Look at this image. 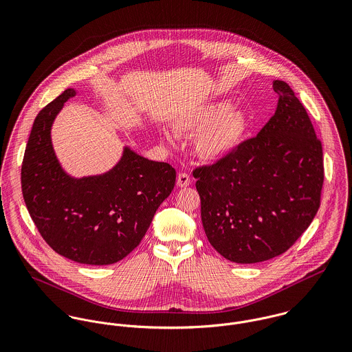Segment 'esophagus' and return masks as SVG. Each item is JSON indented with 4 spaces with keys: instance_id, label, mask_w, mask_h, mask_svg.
<instances>
[{
    "instance_id": "obj_1",
    "label": "esophagus",
    "mask_w": 352,
    "mask_h": 352,
    "mask_svg": "<svg viewBox=\"0 0 352 352\" xmlns=\"http://www.w3.org/2000/svg\"><path fill=\"white\" fill-rule=\"evenodd\" d=\"M191 184V179H190V175L186 173V172H180L177 175V186L179 187H188Z\"/></svg>"
}]
</instances>
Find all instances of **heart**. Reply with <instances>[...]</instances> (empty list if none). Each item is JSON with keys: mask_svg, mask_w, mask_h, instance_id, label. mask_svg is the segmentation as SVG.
Listing matches in <instances>:
<instances>
[{"mask_svg": "<svg viewBox=\"0 0 352 352\" xmlns=\"http://www.w3.org/2000/svg\"><path fill=\"white\" fill-rule=\"evenodd\" d=\"M230 101H217L188 111L173 127L183 134H198L195 149L203 160H219L236 151L250 127L243 111H232Z\"/></svg>", "mask_w": 352, "mask_h": 352, "instance_id": "obj_1", "label": "heart"}]
</instances>
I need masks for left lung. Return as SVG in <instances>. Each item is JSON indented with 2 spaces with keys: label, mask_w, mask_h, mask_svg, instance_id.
Masks as SVG:
<instances>
[{
  "label": "left lung",
  "mask_w": 352,
  "mask_h": 352,
  "mask_svg": "<svg viewBox=\"0 0 352 352\" xmlns=\"http://www.w3.org/2000/svg\"><path fill=\"white\" fill-rule=\"evenodd\" d=\"M272 87L278 107L258 134L192 172L210 244L240 264L290 250L321 203V141L294 91L278 80Z\"/></svg>",
  "instance_id": "left-lung-1"
}]
</instances>
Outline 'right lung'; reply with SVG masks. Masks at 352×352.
Segmentation results:
<instances>
[{"mask_svg":"<svg viewBox=\"0 0 352 352\" xmlns=\"http://www.w3.org/2000/svg\"><path fill=\"white\" fill-rule=\"evenodd\" d=\"M74 94L66 89L34 120L21 164L23 198L52 251L82 264H113L140 245L158 206L175 187L176 170L126 149L122 161L102 176H66L51 146L50 127Z\"/></svg>","mask_w":352,"mask_h":352,"instance_id":"obj_1","label":"right lung"}]
</instances>
